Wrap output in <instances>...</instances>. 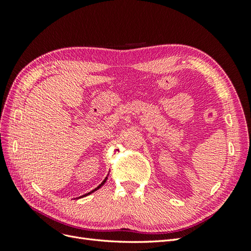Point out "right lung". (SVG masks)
<instances>
[{
	"instance_id": "add662e5",
	"label": "right lung",
	"mask_w": 251,
	"mask_h": 251,
	"mask_svg": "<svg viewBox=\"0 0 251 251\" xmlns=\"http://www.w3.org/2000/svg\"><path fill=\"white\" fill-rule=\"evenodd\" d=\"M107 179H108V177H107V178H105V179H104V180H103V181L101 182V184H100V185H98V186H97V187H96L95 189H93V191H92V192H90V193H88V194H86V195H83V196H81V197H86V196H88V195H90V194H92L93 192L97 191V189H98V188H100V187H101V186H102V185L104 184V182H105V181H107Z\"/></svg>"
}]
</instances>
